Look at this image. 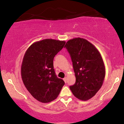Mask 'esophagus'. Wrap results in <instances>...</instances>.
<instances>
[{
	"mask_svg": "<svg viewBox=\"0 0 124 124\" xmlns=\"http://www.w3.org/2000/svg\"><path fill=\"white\" fill-rule=\"evenodd\" d=\"M67 77H65V78H63V80L64 81L65 83H67Z\"/></svg>",
	"mask_w": 124,
	"mask_h": 124,
	"instance_id": "1",
	"label": "esophagus"
}]
</instances>
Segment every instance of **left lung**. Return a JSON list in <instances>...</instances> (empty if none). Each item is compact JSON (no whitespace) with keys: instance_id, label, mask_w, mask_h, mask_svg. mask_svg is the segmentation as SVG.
Returning <instances> with one entry per match:
<instances>
[{"instance_id":"8db88e82","label":"left lung","mask_w":124,"mask_h":124,"mask_svg":"<svg viewBox=\"0 0 124 124\" xmlns=\"http://www.w3.org/2000/svg\"><path fill=\"white\" fill-rule=\"evenodd\" d=\"M64 47L70 54L76 82L70 86L73 94L81 101H87L99 90L106 69L101 56L95 47L85 39L68 40Z\"/></svg>"}]
</instances>
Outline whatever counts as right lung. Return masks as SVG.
<instances>
[{"label": "right lung", "mask_w": 124, "mask_h": 124, "mask_svg": "<svg viewBox=\"0 0 124 124\" xmlns=\"http://www.w3.org/2000/svg\"><path fill=\"white\" fill-rule=\"evenodd\" d=\"M65 41L46 39L32 44L25 52L21 68L23 83L30 94L42 103L56 99L64 81L54 69V58Z\"/></svg>", "instance_id": "add662e5"}]
</instances>
